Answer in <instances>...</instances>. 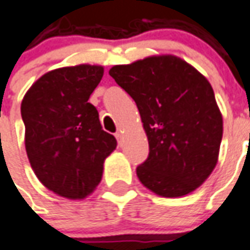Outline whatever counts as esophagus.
<instances>
[{
  "label": "esophagus",
  "mask_w": 250,
  "mask_h": 250,
  "mask_svg": "<svg viewBox=\"0 0 250 250\" xmlns=\"http://www.w3.org/2000/svg\"><path fill=\"white\" fill-rule=\"evenodd\" d=\"M114 136H116L117 141H118V143L121 144V141H122V132H120V130H118V132H116V134H114Z\"/></svg>",
  "instance_id": "esophagus-1"
}]
</instances>
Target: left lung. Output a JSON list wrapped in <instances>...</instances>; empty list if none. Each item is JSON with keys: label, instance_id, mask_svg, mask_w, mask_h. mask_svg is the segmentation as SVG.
<instances>
[{"label": "left lung", "instance_id": "8db88e82", "mask_svg": "<svg viewBox=\"0 0 250 250\" xmlns=\"http://www.w3.org/2000/svg\"><path fill=\"white\" fill-rule=\"evenodd\" d=\"M109 74L134 100L148 137L140 182L164 198L196 190L218 163L224 133L210 82L175 55L113 65Z\"/></svg>", "mask_w": 250, "mask_h": 250}]
</instances>
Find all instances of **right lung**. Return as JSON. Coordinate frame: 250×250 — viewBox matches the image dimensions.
Returning <instances> with one entry per match:
<instances>
[{
  "label": "right lung",
  "mask_w": 250,
  "mask_h": 250,
  "mask_svg": "<svg viewBox=\"0 0 250 250\" xmlns=\"http://www.w3.org/2000/svg\"><path fill=\"white\" fill-rule=\"evenodd\" d=\"M102 65L62 67L40 77L21 102L25 149L37 179L67 199H84L100 185L117 140L102 129L88 98Z\"/></svg>",
  "instance_id": "right-lung-1"
}]
</instances>
